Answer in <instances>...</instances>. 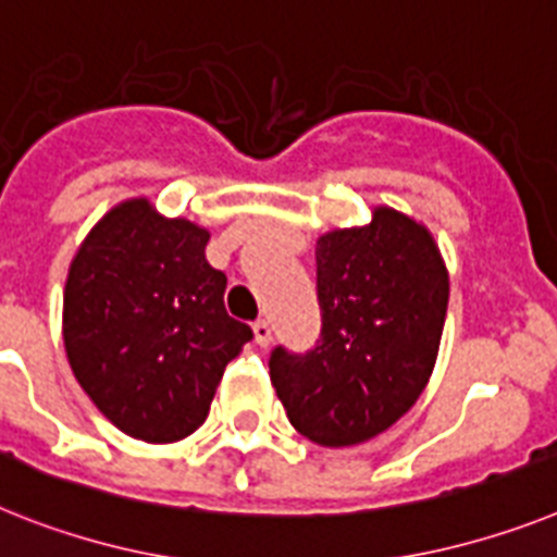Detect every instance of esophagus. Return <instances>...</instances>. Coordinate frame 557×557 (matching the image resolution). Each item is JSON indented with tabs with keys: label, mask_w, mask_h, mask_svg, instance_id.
<instances>
[{
	"label": "esophagus",
	"mask_w": 557,
	"mask_h": 557,
	"mask_svg": "<svg viewBox=\"0 0 557 557\" xmlns=\"http://www.w3.org/2000/svg\"><path fill=\"white\" fill-rule=\"evenodd\" d=\"M255 343L260 345V348H265V345L271 343V325L265 320L255 322Z\"/></svg>",
	"instance_id": "34e87169"
}]
</instances>
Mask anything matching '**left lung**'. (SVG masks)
I'll return each mask as SVG.
<instances>
[{
    "mask_svg": "<svg viewBox=\"0 0 557 557\" xmlns=\"http://www.w3.org/2000/svg\"><path fill=\"white\" fill-rule=\"evenodd\" d=\"M450 277L424 223L376 207L366 226L317 240L322 334L314 350L274 348L271 385L297 433L354 447L422 396L438 357Z\"/></svg>",
    "mask_w": 557,
    "mask_h": 557,
    "instance_id": "obj_1",
    "label": "left lung"
}]
</instances>
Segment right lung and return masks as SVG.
Returning <instances> with one entry per match:
<instances>
[{
  "label": "right lung",
  "instance_id": "add662e5",
  "mask_svg": "<svg viewBox=\"0 0 557 557\" xmlns=\"http://www.w3.org/2000/svg\"><path fill=\"white\" fill-rule=\"evenodd\" d=\"M209 228L121 200L78 246L62 334L78 385L121 433L181 442L207 422L223 371L251 339L226 314Z\"/></svg>",
  "mask_w": 557,
  "mask_h": 557
}]
</instances>
